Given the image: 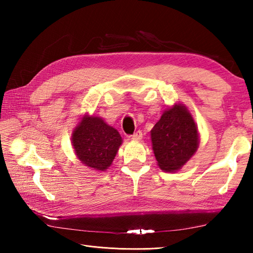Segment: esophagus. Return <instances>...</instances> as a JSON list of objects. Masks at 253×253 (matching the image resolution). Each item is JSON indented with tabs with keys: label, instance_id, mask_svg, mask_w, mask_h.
Returning a JSON list of instances; mask_svg holds the SVG:
<instances>
[{
	"label": "esophagus",
	"instance_id": "34e87169",
	"mask_svg": "<svg viewBox=\"0 0 253 253\" xmlns=\"http://www.w3.org/2000/svg\"><path fill=\"white\" fill-rule=\"evenodd\" d=\"M142 138V131L141 130H138L136 131L133 135L131 136V139L132 140H140V139Z\"/></svg>",
	"mask_w": 253,
	"mask_h": 253
}]
</instances>
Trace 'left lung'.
<instances>
[{
  "label": "left lung",
  "mask_w": 253,
  "mask_h": 253,
  "mask_svg": "<svg viewBox=\"0 0 253 253\" xmlns=\"http://www.w3.org/2000/svg\"><path fill=\"white\" fill-rule=\"evenodd\" d=\"M152 149L164 171L180 169L196 153L199 133L195 121L184 104L165 110L151 130Z\"/></svg>",
  "instance_id": "1"
}]
</instances>
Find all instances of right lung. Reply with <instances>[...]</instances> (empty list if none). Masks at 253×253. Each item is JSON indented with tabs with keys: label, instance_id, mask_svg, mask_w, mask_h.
Masks as SVG:
<instances>
[{
	"label": "right lung",
	"instance_id": "1",
	"mask_svg": "<svg viewBox=\"0 0 253 253\" xmlns=\"http://www.w3.org/2000/svg\"><path fill=\"white\" fill-rule=\"evenodd\" d=\"M122 142L120 132L98 116L84 115L72 135L80 162L96 170L110 168Z\"/></svg>",
	"mask_w": 253,
	"mask_h": 253
}]
</instances>
